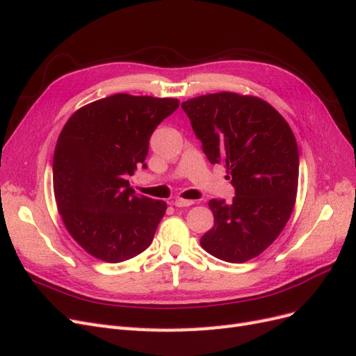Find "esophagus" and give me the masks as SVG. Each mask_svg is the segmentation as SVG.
<instances>
[{
	"mask_svg": "<svg viewBox=\"0 0 356 356\" xmlns=\"http://www.w3.org/2000/svg\"><path fill=\"white\" fill-rule=\"evenodd\" d=\"M195 203L193 200H184V199H177L175 202H174V204L177 208H187V207H191V204Z\"/></svg>",
	"mask_w": 356,
	"mask_h": 356,
	"instance_id": "1",
	"label": "esophagus"
}]
</instances>
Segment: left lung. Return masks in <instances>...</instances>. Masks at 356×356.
<instances>
[{
  "label": "left lung",
  "mask_w": 356,
  "mask_h": 356,
  "mask_svg": "<svg viewBox=\"0 0 356 356\" xmlns=\"http://www.w3.org/2000/svg\"><path fill=\"white\" fill-rule=\"evenodd\" d=\"M203 153L227 169L236 196L211 199L213 227L200 238L207 252L245 263L270 246L294 209L298 147L285 118L250 95L220 92L181 104Z\"/></svg>",
  "instance_id": "left-lung-1"
}]
</instances>
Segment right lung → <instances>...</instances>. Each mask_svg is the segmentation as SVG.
Masks as SVG:
<instances>
[{"mask_svg": "<svg viewBox=\"0 0 356 356\" xmlns=\"http://www.w3.org/2000/svg\"><path fill=\"white\" fill-rule=\"evenodd\" d=\"M175 98L117 93L75 111L53 157V190L68 233L98 260L122 263L153 242L166 202L135 195L127 177L143 165L149 136Z\"/></svg>", "mask_w": 356, "mask_h": 356, "instance_id": "right-lung-1", "label": "right lung"}]
</instances>
